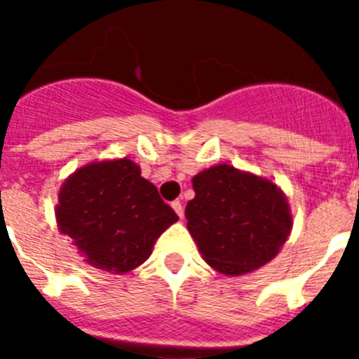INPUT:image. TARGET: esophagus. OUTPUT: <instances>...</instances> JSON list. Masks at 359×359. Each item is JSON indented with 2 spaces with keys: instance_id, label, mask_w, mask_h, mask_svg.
<instances>
[{
  "instance_id": "1",
  "label": "esophagus",
  "mask_w": 359,
  "mask_h": 359,
  "mask_svg": "<svg viewBox=\"0 0 359 359\" xmlns=\"http://www.w3.org/2000/svg\"><path fill=\"white\" fill-rule=\"evenodd\" d=\"M172 208H174V212H176L177 214V217L182 219L183 217V205L180 201H172Z\"/></svg>"
}]
</instances>
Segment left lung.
<instances>
[{"label":"left lung","instance_id":"1","mask_svg":"<svg viewBox=\"0 0 359 359\" xmlns=\"http://www.w3.org/2000/svg\"><path fill=\"white\" fill-rule=\"evenodd\" d=\"M192 183L187 228L212 268L243 275L277 255L290 236L291 214L275 183L230 165L203 170Z\"/></svg>","mask_w":359,"mask_h":359}]
</instances>
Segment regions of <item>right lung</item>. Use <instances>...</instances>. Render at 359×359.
<instances>
[{"instance_id":"1","label":"right lung","mask_w":359,"mask_h":359,"mask_svg":"<svg viewBox=\"0 0 359 359\" xmlns=\"http://www.w3.org/2000/svg\"><path fill=\"white\" fill-rule=\"evenodd\" d=\"M57 223L88 264L128 273L149 259L154 241L177 221L158 189L131 160L98 161L69 176Z\"/></svg>"}]
</instances>
